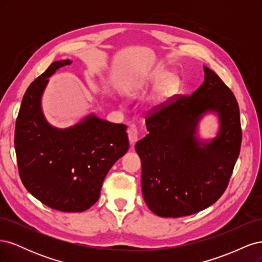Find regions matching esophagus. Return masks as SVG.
<instances>
[{
    "label": "esophagus",
    "instance_id": "obj_1",
    "mask_svg": "<svg viewBox=\"0 0 262 262\" xmlns=\"http://www.w3.org/2000/svg\"><path fill=\"white\" fill-rule=\"evenodd\" d=\"M128 138L130 141V144L134 145L137 143V141L139 140V132H138V128L136 124H131L129 125L128 128Z\"/></svg>",
    "mask_w": 262,
    "mask_h": 262
}]
</instances>
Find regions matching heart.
Returning <instances> with one entry per match:
<instances>
[{
	"instance_id": "1",
	"label": "heart",
	"mask_w": 262,
	"mask_h": 262,
	"mask_svg": "<svg viewBox=\"0 0 262 262\" xmlns=\"http://www.w3.org/2000/svg\"><path fill=\"white\" fill-rule=\"evenodd\" d=\"M164 76L163 73H160L158 75H156V77H154V81L158 82L160 80H162ZM177 86V80L175 77H167L166 80L163 82L162 86H161V93L164 96H167V95L171 94L173 91H175Z\"/></svg>"
}]
</instances>
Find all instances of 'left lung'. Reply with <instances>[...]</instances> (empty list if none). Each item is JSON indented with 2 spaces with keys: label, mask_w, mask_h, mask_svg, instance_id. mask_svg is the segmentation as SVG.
Returning a JSON list of instances; mask_svg holds the SVG:
<instances>
[{
  "label": "left lung",
  "mask_w": 262,
  "mask_h": 262,
  "mask_svg": "<svg viewBox=\"0 0 262 262\" xmlns=\"http://www.w3.org/2000/svg\"><path fill=\"white\" fill-rule=\"evenodd\" d=\"M190 96L175 95L145 119L148 134L137 142L142 192L162 217L191 215L216 202L232 176L242 144L239 108L233 92L208 67ZM218 114L220 131L210 142L196 137L205 113Z\"/></svg>",
  "instance_id": "obj_1"
}]
</instances>
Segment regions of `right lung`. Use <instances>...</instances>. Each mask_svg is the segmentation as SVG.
I'll use <instances>...</instances> for the list:
<instances>
[{"instance_id":"right-lung-1","label":"right lung","mask_w":262,"mask_h":262,"mask_svg":"<svg viewBox=\"0 0 262 262\" xmlns=\"http://www.w3.org/2000/svg\"><path fill=\"white\" fill-rule=\"evenodd\" d=\"M72 61L51 63L29 85L15 125L14 145L24 186L47 207L83 212L99 199L112 166L129 149L126 125L94 114L73 126L50 125L41 110V97L50 77Z\"/></svg>"}]
</instances>
